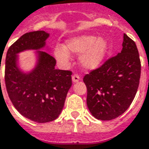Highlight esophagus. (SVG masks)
<instances>
[{
	"label": "esophagus",
	"instance_id": "34e87169",
	"mask_svg": "<svg viewBox=\"0 0 149 149\" xmlns=\"http://www.w3.org/2000/svg\"><path fill=\"white\" fill-rule=\"evenodd\" d=\"M72 82H73V83H77V82H78L81 80V78H80V77H79L78 75H73V76L72 77Z\"/></svg>",
	"mask_w": 149,
	"mask_h": 149
}]
</instances>
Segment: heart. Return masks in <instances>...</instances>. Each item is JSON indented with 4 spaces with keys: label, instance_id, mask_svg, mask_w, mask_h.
Here are the masks:
<instances>
[{
    "label": "heart",
    "instance_id": "b5f03b06",
    "mask_svg": "<svg viewBox=\"0 0 149 149\" xmlns=\"http://www.w3.org/2000/svg\"><path fill=\"white\" fill-rule=\"evenodd\" d=\"M109 44L106 38L95 35H83L68 39L66 45H57L54 56L60 64L66 65L70 60V53L81 54L80 62L87 70H94L106 60Z\"/></svg>",
    "mask_w": 149,
    "mask_h": 149
}]
</instances>
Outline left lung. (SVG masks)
Returning a JSON list of instances; mask_svg holds the SVG:
<instances>
[{"instance_id": "left-lung-1", "label": "left lung", "mask_w": 149, "mask_h": 149, "mask_svg": "<svg viewBox=\"0 0 149 149\" xmlns=\"http://www.w3.org/2000/svg\"><path fill=\"white\" fill-rule=\"evenodd\" d=\"M140 71L137 47L124 34L121 52L83 79L87 88V107L93 116L111 120L123 114L136 96Z\"/></svg>"}]
</instances>
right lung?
Listing matches in <instances>:
<instances>
[{"mask_svg": "<svg viewBox=\"0 0 149 149\" xmlns=\"http://www.w3.org/2000/svg\"><path fill=\"white\" fill-rule=\"evenodd\" d=\"M49 36L44 31L25 34L11 45L6 59L5 81L12 103L22 116L41 123L58 118L72 86V72L56 69V60L41 51L50 50L46 47ZM29 49L36 51V62L31 71L24 72L18 54Z\"/></svg>", "mask_w": 149, "mask_h": 149, "instance_id": "obj_1", "label": "right lung"}]
</instances>
